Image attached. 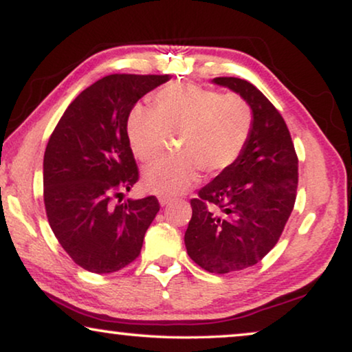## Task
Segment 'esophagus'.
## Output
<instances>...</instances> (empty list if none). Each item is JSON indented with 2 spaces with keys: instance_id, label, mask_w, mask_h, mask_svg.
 Segmentation results:
<instances>
[{
  "instance_id": "obj_1",
  "label": "esophagus",
  "mask_w": 352,
  "mask_h": 352,
  "mask_svg": "<svg viewBox=\"0 0 352 352\" xmlns=\"http://www.w3.org/2000/svg\"><path fill=\"white\" fill-rule=\"evenodd\" d=\"M160 204H161V206L162 207H164V206H169V204H170V199L169 197H160Z\"/></svg>"
}]
</instances>
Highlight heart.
<instances>
[{"label":"heart","mask_w":352,"mask_h":352,"mask_svg":"<svg viewBox=\"0 0 352 352\" xmlns=\"http://www.w3.org/2000/svg\"><path fill=\"white\" fill-rule=\"evenodd\" d=\"M254 128V110L239 93H223L192 83H172L153 96V110L134 107L126 135L134 156L156 162L166 153L169 135L177 138L174 160L144 174L146 190L175 197L196 185L201 169L218 175L240 160Z\"/></svg>","instance_id":"b5f03b06"}]
</instances>
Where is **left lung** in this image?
<instances>
[{
	"mask_svg": "<svg viewBox=\"0 0 352 352\" xmlns=\"http://www.w3.org/2000/svg\"><path fill=\"white\" fill-rule=\"evenodd\" d=\"M213 82L248 99L254 128L240 160L191 199L185 245L204 270L229 274L258 264L278 243L296 204L298 158L285 118L253 83Z\"/></svg>",
	"mask_w": 352,
	"mask_h": 352,
	"instance_id": "obj_1",
	"label": "left lung"
}]
</instances>
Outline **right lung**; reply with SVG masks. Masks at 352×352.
<instances>
[{"label": "right lung", "mask_w": 352, "mask_h": 352, "mask_svg": "<svg viewBox=\"0 0 352 352\" xmlns=\"http://www.w3.org/2000/svg\"><path fill=\"white\" fill-rule=\"evenodd\" d=\"M167 80V74L99 78L69 104L45 146L47 219L63 250L93 274H113L138 259L160 212L155 196L122 202L139 182L126 122L134 104Z\"/></svg>", "instance_id": "add662e5"}]
</instances>
